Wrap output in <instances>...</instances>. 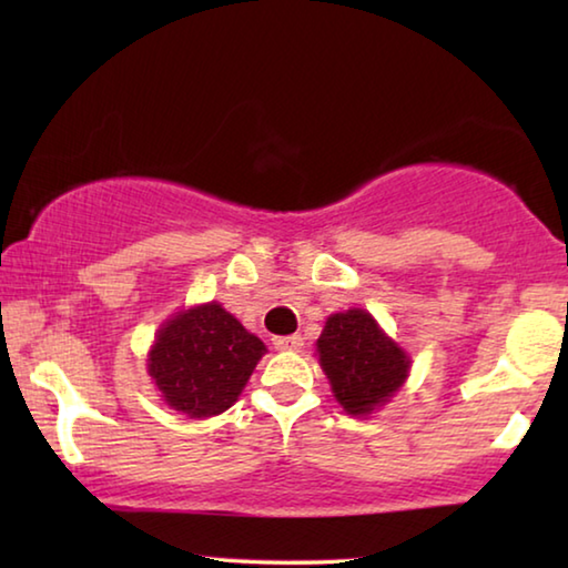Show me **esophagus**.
<instances>
[{
    "label": "esophagus",
    "instance_id": "34e87169",
    "mask_svg": "<svg viewBox=\"0 0 568 568\" xmlns=\"http://www.w3.org/2000/svg\"><path fill=\"white\" fill-rule=\"evenodd\" d=\"M273 345L277 351H301L303 338L301 335H281V338H273Z\"/></svg>",
    "mask_w": 568,
    "mask_h": 568
}]
</instances>
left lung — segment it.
<instances>
[{"label": "left lung", "mask_w": 568, "mask_h": 568, "mask_svg": "<svg viewBox=\"0 0 568 568\" xmlns=\"http://www.w3.org/2000/svg\"><path fill=\"white\" fill-rule=\"evenodd\" d=\"M315 345L333 396L351 416H368L386 406L408 378L406 351L361 307L331 315Z\"/></svg>", "instance_id": "8db88e82"}]
</instances>
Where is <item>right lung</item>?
<instances>
[{"label":"right lung","mask_w":568,"mask_h":568,"mask_svg":"<svg viewBox=\"0 0 568 568\" xmlns=\"http://www.w3.org/2000/svg\"><path fill=\"white\" fill-rule=\"evenodd\" d=\"M265 345L220 303L195 305L162 325L148 373L162 400L190 418L227 410L253 376Z\"/></svg>","instance_id":"add662e5"}]
</instances>
